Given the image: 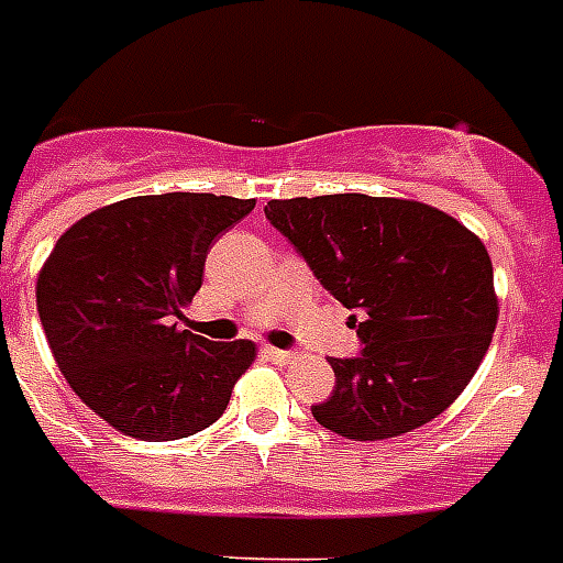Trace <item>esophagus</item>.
I'll use <instances>...</instances> for the list:
<instances>
[{
    "instance_id": "34e87169",
    "label": "esophagus",
    "mask_w": 563,
    "mask_h": 563,
    "mask_svg": "<svg viewBox=\"0 0 563 563\" xmlns=\"http://www.w3.org/2000/svg\"><path fill=\"white\" fill-rule=\"evenodd\" d=\"M265 356L274 362H280V365H289V362L298 360V353L295 351H280V347H265Z\"/></svg>"
}]
</instances>
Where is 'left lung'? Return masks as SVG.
I'll return each mask as SVG.
<instances>
[{
    "label": "left lung",
    "mask_w": 563,
    "mask_h": 563,
    "mask_svg": "<svg viewBox=\"0 0 563 563\" xmlns=\"http://www.w3.org/2000/svg\"><path fill=\"white\" fill-rule=\"evenodd\" d=\"M265 219L353 309L362 353L330 360L335 388L312 406L321 427L383 441L429 423L464 391L499 316L479 236L429 203L360 192L268 201Z\"/></svg>",
    "instance_id": "obj_1"
}]
</instances>
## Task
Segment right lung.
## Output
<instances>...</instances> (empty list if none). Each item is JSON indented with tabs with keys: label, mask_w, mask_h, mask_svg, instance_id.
Here are the masks:
<instances>
[{
	"label": "right lung",
	"mask_w": 563,
	"mask_h": 563,
	"mask_svg": "<svg viewBox=\"0 0 563 563\" xmlns=\"http://www.w3.org/2000/svg\"><path fill=\"white\" fill-rule=\"evenodd\" d=\"M254 198L136 195L84 216L37 277V312L73 391L113 429L175 441L224 415L254 344L180 330L212 242Z\"/></svg>",
	"instance_id": "1"
}]
</instances>
